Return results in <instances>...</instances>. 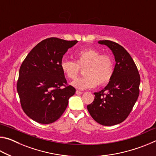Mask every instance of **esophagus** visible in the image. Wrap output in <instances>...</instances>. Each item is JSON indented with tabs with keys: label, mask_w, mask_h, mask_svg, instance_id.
<instances>
[{
	"label": "esophagus",
	"mask_w": 156,
	"mask_h": 156,
	"mask_svg": "<svg viewBox=\"0 0 156 156\" xmlns=\"http://www.w3.org/2000/svg\"><path fill=\"white\" fill-rule=\"evenodd\" d=\"M76 94H78V95H81V94H83V92H82V91H76Z\"/></svg>",
	"instance_id": "obj_1"
}]
</instances>
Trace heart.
Segmentation results:
<instances>
[{
    "label": "heart",
    "instance_id": "b5f03b06",
    "mask_svg": "<svg viewBox=\"0 0 156 156\" xmlns=\"http://www.w3.org/2000/svg\"><path fill=\"white\" fill-rule=\"evenodd\" d=\"M75 62L62 60L60 69L69 79L73 80L83 69L84 75L76 79L71 84L80 90L94 88L97 85L104 86L111 80L113 73V59L108 55H101L100 52L94 48H85L73 54Z\"/></svg>",
    "mask_w": 156,
    "mask_h": 156
}]
</instances>
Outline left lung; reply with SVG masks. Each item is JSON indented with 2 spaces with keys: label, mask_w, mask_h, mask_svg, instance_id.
<instances>
[{
  "label": "left lung",
  "mask_w": 156,
  "mask_h": 156,
  "mask_svg": "<svg viewBox=\"0 0 156 156\" xmlns=\"http://www.w3.org/2000/svg\"><path fill=\"white\" fill-rule=\"evenodd\" d=\"M112 50L115 65L111 80L98 92L94 102L87 105L89 113L95 121L104 126L123 122L138 100L140 83L138 70L130 54L120 44L111 41H100Z\"/></svg>",
  "instance_id": "1"
}]
</instances>
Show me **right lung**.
<instances>
[{
	"label": "right lung",
	"mask_w": 156,
	"mask_h": 156,
	"mask_svg": "<svg viewBox=\"0 0 156 156\" xmlns=\"http://www.w3.org/2000/svg\"><path fill=\"white\" fill-rule=\"evenodd\" d=\"M77 41L44 39L34 47L19 70L17 91L24 112L41 124H50L62 115L76 89L67 85L60 69L63 55Z\"/></svg>",
	"instance_id": "right-lung-1"
}]
</instances>
